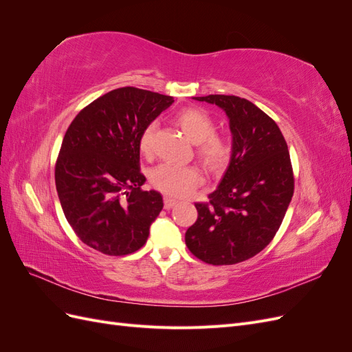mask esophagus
I'll return each instance as SVG.
<instances>
[{"mask_svg": "<svg viewBox=\"0 0 352 352\" xmlns=\"http://www.w3.org/2000/svg\"><path fill=\"white\" fill-rule=\"evenodd\" d=\"M176 204H177V201H176V199L170 198V197H164V208H166V210L173 208Z\"/></svg>", "mask_w": 352, "mask_h": 352, "instance_id": "34e87169", "label": "esophagus"}]
</instances>
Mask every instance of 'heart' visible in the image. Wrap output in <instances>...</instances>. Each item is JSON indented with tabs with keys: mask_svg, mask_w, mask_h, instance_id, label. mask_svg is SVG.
Instances as JSON below:
<instances>
[{
	"mask_svg": "<svg viewBox=\"0 0 352 352\" xmlns=\"http://www.w3.org/2000/svg\"><path fill=\"white\" fill-rule=\"evenodd\" d=\"M177 123L182 127L190 142L198 144V157L211 170L225 166L229 158V145L214 133L211 117L199 109H186L177 116ZM154 124H148L140 140L141 151L151 153ZM151 185L164 195L185 198L190 195L202 182V175L195 166H176L163 163L154 167L150 173Z\"/></svg>",
	"mask_w": 352,
	"mask_h": 352,
	"instance_id": "obj_1",
	"label": "heart"
}]
</instances>
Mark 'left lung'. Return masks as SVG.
Masks as SVG:
<instances>
[{"label":"left lung","mask_w":352,"mask_h":352,"mask_svg":"<svg viewBox=\"0 0 352 352\" xmlns=\"http://www.w3.org/2000/svg\"><path fill=\"white\" fill-rule=\"evenodd\" d=\"M194 100L226 113L232 150L208 204H195L198 219L185 242L204 263L236 264L267 247L282 225L294 195L289 151L279 126L251 101L235 95Z\"/></svg>","instance_id":"obj_1"}]
</instances>
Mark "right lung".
Segmentation results:
<instances>
[{
  "instance_id": "obj_1",
  "label": "right lung",
  "mask_w": 352,
  "mask_h": 352,
  "mask_svg": "<svg viewBox=\"0 0 352 352\" xmlns=\"http://www.w3.org/2000/svg\"><path fill=\"white\" fill-rule=\"evenodd\" d=\"M173 97L119 88L92 101L72 122L56 164V186L69 225L88 247L109 255L140 250L163 210L142 190L140 140Z\"/></svg>"
}]
</instances>
